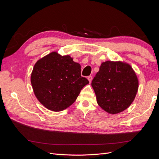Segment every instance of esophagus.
Masks as SVG:
<instances>
[{
    "label": "esophagus",
    "mask_w": 159,
    "mask_h": 159,
    "mask_svg": "<svg viewBox=\"0 0 159 159\" xmlns=\"http://www.w3.org/2000/svg\"><path fill=\"white\" fill-rule=\"evenodd\" d=\"M92 79H93V77L91 76V75H89V76H88V80H89V83H91V81H92Z\"/></svg>",
    "instance_id": "1"
}]
</instances>
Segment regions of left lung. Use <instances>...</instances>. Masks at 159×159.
<instances>
[{"label": "left lung", "instance_id": "1", "mask_svg": "<svg viewBox=\"0 0 159 159\" xmlns=\"http://www.w3.org/2000/svg\"><path fill=\"white\" fill-rule=\"evenodd\" d=\"M97 102L105 111L117 114L133 103L139 88L135 72L129 64L106 61L91 82Z\"/></svg>", "mask_w": 159, "mask_h": 159}]
</instances>
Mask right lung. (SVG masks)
Returning a JSON list of instances; mask_svg holds the SVG:
<instances>
[{
  "instance_id": "1",
  "label": "right lung",
  "mask_w": 159,
  "mask_h": 159,
  "mask_svg": "<svg viewBox=\"0 0 159 159\" xmlns=\"http://www.w3.org/2000/svg\"><path fill=\"white\" fill-rule=\"evenodd\" d=\"M31 84L36 98L46 108L60 111L74 103L89 81L81 75L80 64L70 56L53 52L37 61Z\"/></svg>"
}]
</instances>
